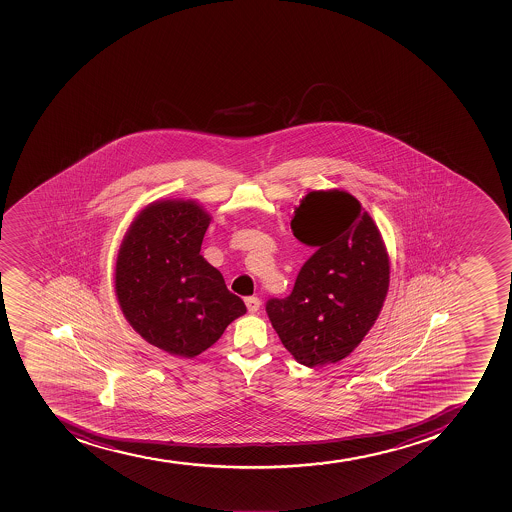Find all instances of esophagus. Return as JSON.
<instances>
[{"mask_svg": "<svg viewBox=\"0 0 512 512\" xmlns=\"http://www.w3.org/2000/svg\"><path fill=\"white\" fill-rule=\"evenodd\" d=\"M245 305H247L249 313H257L258 308H260V300L257 297H247L245 298Z\"/></svg>", "mask_w": 512, "mask_h": 512, "instance_id": "1", "label": "esophagus"}]
</instances>
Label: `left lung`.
Instances as JSON below:
<instances>
[{
	"instance_id": "1",
	"label": "left lung",
	"mask_w": 512,
	"mask_h": 512,
	"mask_svg": "<svg viewBox=\"0 0 512 512\" xmlns=\"http://www.w3.org/2000/svg\"><path fill=\"white\" fill-rule=\"evenodd\" d=\"M290 225L317 250L292 293L270 298L265 308L298 363L330 365L350 355L375 325L390 285V258L370 214L343 190L308 192Z\"/></svg>"
}]
</instances>
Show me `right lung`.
Wrapping results in <instances>:
<instances>
[{
	"label": "right lung",
	"instance_id": "obj_1",
	"mask_svg": "<svg viewBox=\"0 0 512 512\" xmlns=\"http://www.w3.org/2000/svg\"><path fill=\"white\" fill-rule=\"evenodd\" d=\"M209 224L194 200H156L139 212L117 254L114 283L124 317L169 355H200L247 312L200 255Z\"/></svg>",
	"mask_w": 512,
	"mask_h": 512
}]
</instances>
